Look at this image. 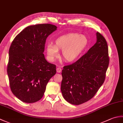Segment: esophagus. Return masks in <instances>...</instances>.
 Segmentation results:
<instances>
[{
    "label": "esophagus",
    "mask_w": 123,
    "mask_h": 123,
    "mask_svg": "<svg viewBox=\"0 0 123 123\" xmlns=\"http://www.w3.org/2000/svg\"><path fill=\"white\" fill-rule=\"evenodd\" d=\"M61 71H62V69L61 68H60V67H57V68H56V71H57V72L60 73V72H61Z\"/></svg>",
    "instance_id": "1"
}]
</instances>
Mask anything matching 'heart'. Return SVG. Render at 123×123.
I'll use <instances>...</instances> for the list:
<instances>
[{"mask_svg": "<svg viewBox=\"0 0 123 123\" xmlns=\"http://www.w3.org/2000/svg\"><path fill=\"white\" fill-rule=\"evenodd\" d=\"M55 45L49 43L46 45V52L49 59L52 61L59 57V51H62V56L67 62H72L77 59L87 45L85 36L78 34L70 33L57 38Z\"/></svg>", "mask_w": 123, "mask_h": 123, "instance_id": "b5f03b06", "label": "heart"}]
</instances>
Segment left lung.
Listing matches in <instances>:
<instances>
[{"instance_id":"left-lung-1","label":"left lung","mask_w":123,"mask_h":123,"mask_svg":"<svg viewBox=\"0 0 123 123\" xmlns=\"http://www.w3.org/2000/svg\"><path fill=\"white\" fill-rule=\"evenodd\" d=\"M97 42L76 62L63 67L61 90L64 98L80 105L93 97L105 81L109 63L108 48L103 35L97 32Z\"/></svg>"}]
</instances>
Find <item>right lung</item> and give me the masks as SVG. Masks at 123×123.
<instances>
[{"mask_svg": "<svg viewBox=\"0 0 123 123\" xmlns=\"http://www.w3.org/2000/svg\"><path fill=\"white\" fill-rule=\"evenodd\" d=\"M56 28L49 24L30 26L10 45L7 69L10 88L24 103L40 100L47 83L56 74V66L46 61L43 52L47 37Z\"/></svg>", "mask_w": 123, "mask_h": 123, "instance_id": "right-lung-1", "label": "right lung"}]
</instances>
